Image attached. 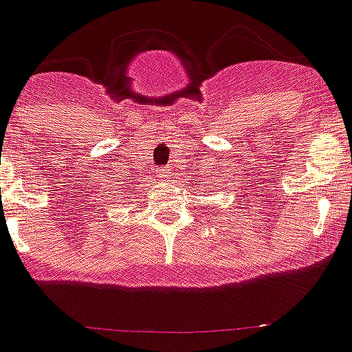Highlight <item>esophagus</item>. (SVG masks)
Segmentation results:
<instances>
[{
    "label": "esophagus",
    "instance_id": "esophagus-1",
    "mask_svg": "<svg viewBox=\"0 0 352 352\" xmlns=\"http://www.w3.org/2000/svg\"><path fill=\"white\" fill-rule=\"evenodd\" d=\"M168 179H172V173H170L168 170H166V172L163 170V172L160 173V180H168Z\"/></svg>",
    "mask_w": 352,
    "mask_h": 352
}]
</instances>
